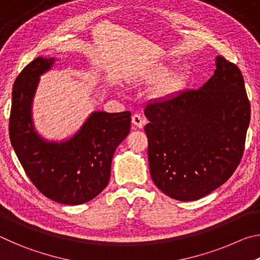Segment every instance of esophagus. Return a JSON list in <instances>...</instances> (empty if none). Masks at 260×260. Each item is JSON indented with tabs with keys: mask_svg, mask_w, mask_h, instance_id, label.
<instances>
[{
	"mask_svg": "<svg viewBox=\"0 0 260 260\" xmlns=\"http://www.w3.org/2000/svg\"><path fill=\"white\" fill-rule=\"evenodd\" d=\"M132 122H133V125L138 127V128H142L143 125L146 124V119H144L141 114L135 113L133 114V117H132Z\"/></svg>",
	"mask_w": 260,
	"mask_h": 260,
	"instance_id": "esophagus-1",
	"label": "esophagus"
}]
</instances>
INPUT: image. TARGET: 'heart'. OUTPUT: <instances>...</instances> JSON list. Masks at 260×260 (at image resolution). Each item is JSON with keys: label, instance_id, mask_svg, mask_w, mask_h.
Here are the masks:
<instances>
[{"label": "heart", "instance_id": "1", "mask_svg": "<svg viewBox=\"0 0 260 260\" xmlns=\"http://www.w3.org/2000/svg\"><path fill=\"white\" fill-rule=\"evenodd\" d=\"M162 71H165V70H162Z\"/></svg>", "mask_w": 260, "mask_h": 260}]
</instances>
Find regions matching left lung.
<instances>
[{
	"instance_id": "1",
	"label": "left lung",
	"mask_w": 260,
	"mask_h": 260,
	"mask_svg": "<svg viewBox=\"0 0 260 260\" xmlns=\"http://www.w3.org/2000/svg\"><path fill=\"white\" fill-rule=\"evenodd\" d=\"M200 89L149 102L144 114L152 181L167 196L196 201L225 183L243 156L250 102L243 76L225 57Z\"/></svg>"
}]
</instances>
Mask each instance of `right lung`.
<instances>
[{"mask_svg":"<svg viewBox=\"0 0 260 260\" xmlns=\"http://www.w3.org/2000/svg\"><path fill=\"white\" fill-rule=\"evenodd\" d=\"M55 58L38 57L17 77L9 134L21 166L38 190L61 204L89 202L108 186L113 153L129 133L131 112L95 111L63 142L43 140L34 129L32 102L40 76Z\"/></svg>","mask_w":260,"mask_h":260,"instance_id":"add662e5","label":"right lung"}]
</instances>
